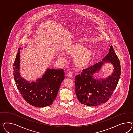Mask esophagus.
Here are the masks:
<instances>
[{
    "mask_svg": "<svg viewBox=\"0 0 133 133\" xmlns=\"http://www.w3.org/2000/svg\"><path fill=\"white\" fill-rule=\"evenodd\" d=\"M72 72H68V74H67V76H68V77H72Z\"/></svg>",
    "mask_w": 133,
    "mask_h": 133,
    "instance_id": "obj_1",
    "label": "esophagus"
}]
</instances>
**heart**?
I'll use <instances>...</instances> for the list:
<instances>
[{
  "label": "heart",
  "instance_id": "b5f03b06",
  "mask_svg": "<svg viewBox=\"0 0 133 133\" xmlns=\"http://www.w3.org/2000/svg\"><path fill=\"white\" fill-rule=\"evenodd\" d=\"M66 52L69 55L76 57L75 62L76 64L79 67H83L87 64L90 61L93 54L92 50L87 49L86 47L80 43L72 45L67 49ZM58 57L61 61L65 60L63 54H59Z\"/></svg>",
  "mask_w": 133,
  "mask_h": 133
}]
</instances>
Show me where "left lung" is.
I'll use <instances>...</instances> for the list:
<instances>
[{
	"instance_id": "left-lung-1",
	"label": "left lung",
	"mask_w": 133,
	"mask_h": 133,
	"mask_svg": "<svg viewBox=\"0 0 133 133\" xmlns=\"http://www.w3.org/2000/svg\"><path fill=\"white\" fill-rule=\"evenodd\" d=\"M107 63L114 66L112 75L104 79L95 77L96 74ZM121 71L120 62L111 45L109 53L102 61L83 69L81 74L75 77L76 93L79 102L91 107L107 102L117 86Z\"/></svg>"
}]
</instances>
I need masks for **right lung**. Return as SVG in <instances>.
Returning a JSON list of instances; mask_svg holds the SVG:
<instances>
[{"instance_id":"obj_1","label":"right lung","mask_w":133,"mask_h":133,"mask_svg":"<svg viewBox=\"0 0 133 133\" xmlns=\"http://www.w3.org/2000/svg\"><path fill=\"white\" fill-rule=\"evenodd\" d=\"M20 47L14 63V75L17 88L27 103L35 107L43 108L53 104L61 83L64 79L63 69L48 68L41 78L36 81H28L20 72Z\"/></svg>"}]
</instances>
